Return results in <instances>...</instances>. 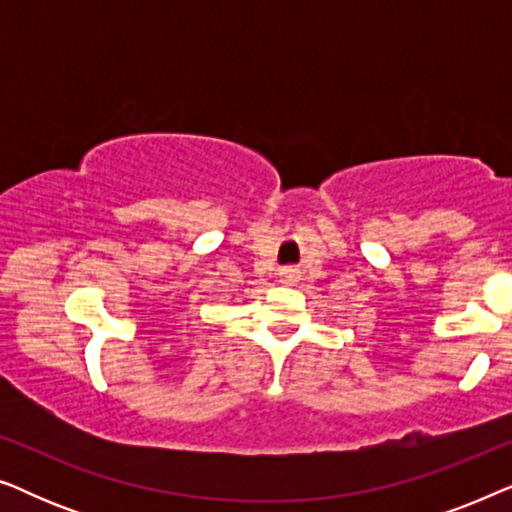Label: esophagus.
<instances>
[{
	"mask_svg": "<svg viewBox=\"0 0 512 512\" xmlns=\"http://www.w3.org/2000/svg\"><path fill=\"white\" fill-rule=\"evenodd\" d=\"M279 277H282V282L284 284H293L298 279V270H293V268H284L282 272H279Z\"/></svg>",
	"mask_w": 512,
	"mask_h": 512,
	"instance_id": "1",
	"label": "esophagus"
}]
</instances>
